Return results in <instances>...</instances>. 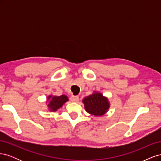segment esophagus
<instances>
[{
  "label": "esophagus",
  "instance_id": "1",
  "mask_svg": "<svg viewBox=\"0 0 161 161\" xmlns=\"http://www.w3.org/2000/svg\"><path fill=\"white\" fill-rule=\"evenodd\" d=\"M79 96H76V95H72L70 97V100L72 102H77L78 101H79Z\"/></svg>",
  "mask_w": 161,
  "mask_h": 161
}]
</instances>
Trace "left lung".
Returning <instances> with one entry per match:
<instances>
[{"label": "left lung", "instance_id": "obj_1", "mask_svg": "<svg viewBox=\"0 0 161 161\" xmlns=\"http://www.w3.org/2000/svg\"><path fill=\"white\" fill-rule=\"evenodd\" d=\"M85 108L89 114L95 116L104 115L109 108V104L106 97L99 92H94L83 99Z\"/></svg>", "mask_w": 161, "mask_h": 161}]
</instances>
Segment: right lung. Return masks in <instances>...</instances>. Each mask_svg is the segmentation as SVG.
Segmentation results:
<instances>
[{
	"label": "right lung",
	"instance_id": "obj_1",
	"mask_svg": "<svg viewBox=\"0 0 161 161\" xmlns=\"http://www.w3.org/2000/svg\"><path fill=\"white\" fill-rule=\"evenodd\" d=\"M48 101V108L51 111H56L58 109L60 108L65 103L66 101H69L67 96L61 95V96H52L50 95L47 97Z\"/></svg>",
	"mask_w": 161,
	"mask_h": 161
}]
</instances>
